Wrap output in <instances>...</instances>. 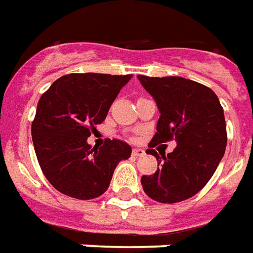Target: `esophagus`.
<instances>
[{
	"instance_id": "esophagus-1",
	"label": "esophagus",
	"mask_w": 253,
	"mask_h": 253,
	"mask_svg": "<svg viewBox=\"0 0 253 253\" xmlns=\"http://www.w3.org/2000/svg\"><path fill=\"white\" fill-rule=\"evenodd\" d=\"M144 154H145V151L141 148H134L133 151H132V155H133L134 158H140V156H143Z\"/></svg>"
}]
</instances>
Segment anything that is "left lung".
Wrapping results in <instances>:
<instances>
[{"label":"left lung","mask_w":253,"mask_h":253,"mask_svg":"<svg viewBox=\"0 0 253 253\" xmlns=\"http://www.w3.org/2000/svg\"><path fill=\"white\" fill-rule=\"evenodd\" d=\"M159 109L156 133L147 154L158 160L152 175H143L141 185L149 198L175 204L195 195L213 176L226 147L224 109L211 88L182 78L137 75ZM175 138L177 148L169 155L152 150Z\"/></svg>","instance_id":"8db88e82"}]
</instances>
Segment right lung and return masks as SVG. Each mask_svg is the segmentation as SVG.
Returning <instances> with one entry per match:
<instances>
[{
	"label": "right lung",
	"instance_id": "1",
	"mask_svg": "<svg viewBox=\"0 0 253 253\" xmlns=\"http://www.w3.org/2000/svg\"><path fill=\"white\" fill-rule=\"evenodd\" d=\"M132 75L86 73L56 79L40 97L32 141L43 174L55 189L78 200L108 190L114 169L129 159L130 145L108 139L91 147L87 137L104 123L120 90Z\"/></svg>",
	"mask_w": 253,
	"mask_h": 253
}]
</instances>
